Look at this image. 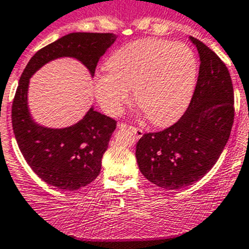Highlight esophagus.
I'll return each instance as SVG.
<instances>
[{
  "label": "esophagus",
  "mask_w": 249,
  "mask_h": 249,
  "mask_svg": "<svg viewBox=\"0 0 249 249\" xmlns=\"http://www.w3.org/2000/svg\"><path fill=\"white\" fill-rule=\"evenodd\" d=\"M118 128L120 129L128 128L129 131L133 132V133L136 134V137H138V138H141V137L143 136V129L137 128V127H133V126H128V124H124V123H120V124H118Z\"/></svg>",
  "instance_id": "esophagus-1"
}]
</instances>
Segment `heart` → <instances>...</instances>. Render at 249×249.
Masks as SVG:
<instances>
[{"mask_svg": "<svg viewBox=\"0 0 249 249\" xmlns=\"http://www.w3.org/2000/svg\"><path fill=\"white\" fill-rule=\"evenodd\" d=\"M94 77V94L106 113L118 116L134 100L155 124L176 121L188 107L197 83L198 60L186 44L142 39L118 47Z\"/></svg>", "mask_w": 249, "mask_h": 249, "instance_id": "obj_1", "label": "heart"}]
</instances>
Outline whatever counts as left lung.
Wrapping results in <instances>:
<instances>
[{
    "mask_svg": "<svg viewBox=\"0 0 249 249\" xmlns=\"http://www.w3.org/2000/svg\"><path fill=\"white\" fill-rule=\"evenodd\" d=\"M200 67L188 108L169 128L143 134L136 158L146 179L166 189H181L205 176L221 155L231 128L233 87L225 63L196 37Z\"/></svg>",
    "mask_w": 249,
    "mask_h": 249,
    "instance_id": "obj_1",
    "label": "left lung"
}]
</instances>
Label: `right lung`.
Instances as JSON below:
<instances>
[{
    "instance_id": "add662e5",
    "label": "right lung",
    "mask_w": 249,
    "mask_h": 249,
    "mask_svg": "<svg viewBox=\"0 0 249 249\" xmlns=\"http://www.w3.org/2000/svg\"><path fill=\"white\" fill-rule=\"evenodd\" d=\"M116 39L111 33H71L39 50L20 75L12 105L16 141L33 171L62 191H77L99 176L116 121L91 106L79 122L70 127L41 126L33 120L28 106L29 80L42 66L61 57L75 58L94 77L99 60Z\"/></svg>"
}]
</instances>
